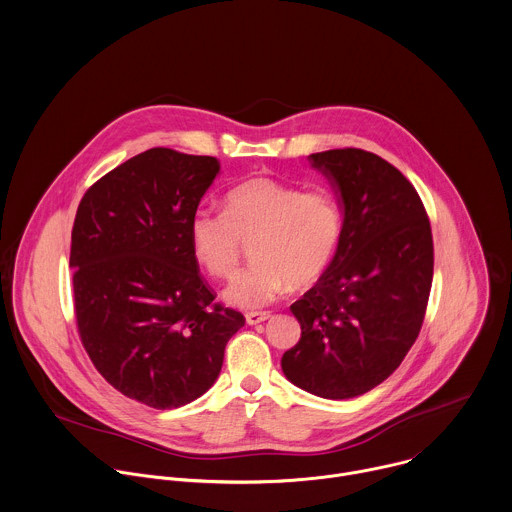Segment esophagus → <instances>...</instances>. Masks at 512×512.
Masks as SVG:
<instances>
[{
    "label": "esophagus",
    "mask_w": 512,
    "mask_h": 512,
    "mask_svg": "<svg viewBox=\"0 0 512 512\" xmlns=\"http://www.w3.org/2000/svg\"><path fill=\"white\" fill-rule=\"evenodd\" d=\"M270 318H272L270 312H248L246 314V324L248 326H258V324H262V322H266Z\"/></svg>",
    "instance_id": "34e87169"
}]
</instances>
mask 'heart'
Returning <instances> with one entry per match:
<instances>
[{"label": "heart", "mask_w": 512, "mask_h": 512, "mask_svg": "<svg viewBox=\"0 0 512 512\" xmlns=\"http://www.w3.org/2000/svg\"><path fill=\"white\" fill-rule=\"evenodd\" d=\"M252 240L256 264L224 290V302L240 310L264 308L328 270L340 246V204L324 188L302 192L258 176L226 194L224 212L198 208L188 220L190 252L212 278H230L242 242Z\"/></svg>", "instance_id": "b5f03b06"}]
</instances>
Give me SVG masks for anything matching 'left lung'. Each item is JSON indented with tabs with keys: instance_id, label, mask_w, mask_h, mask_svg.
<instances>
[{
	"instance_id": "obj_1",
	"label": "left lung",
	"mask_w": 512,
	"mask_h": 512,
	"mask_svg": "<svg viewBox=\"0 0 512 512\" xmlns=\"http://www.w3.org/2000/svg\"><path fill=\"white\" fill-rule=\"evenodd\" d=\"M338 194L341 240L318 284L290 306L300 341L282 357L296 387L351 399L385 381L417 340L433 280V236L413 184L381 157H308Z\"/></svg>"
}]
</instances>
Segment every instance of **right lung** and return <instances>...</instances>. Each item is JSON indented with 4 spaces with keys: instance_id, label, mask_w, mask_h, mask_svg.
Here are the masks:
<instances>
[{
    "instance_id": "1",
    "label": "right lung",
    "mask_w": 512,
    "mask_h": 512,
    "mask_svg": "<svg viewBox=\"0 0 512 512\" xmlns=\"http://www.w3.org/2000/svg\"><path fill=\"white\" fill-rule=\"evenodd\" d=\"M220 174L214 157L149 149L83 196L71 258L75 316L97 371L155 409L182 407L216 381L244 316L214 304L188 220Z\"/></svg>"
}]
</instances>
